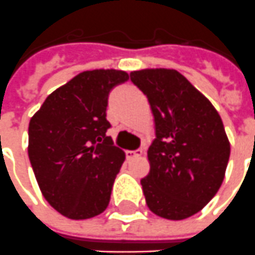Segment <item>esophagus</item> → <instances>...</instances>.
Segmentation results:
<instances>
[{"label": "esophagus", "mask_w": 255, "mask_h": 255, "mask_svg": "<svg viewBox=\"0 0 255 255\" xmlns=\"http://www.w3.org/2000/svg\"><path fill=\"white\" fill-rule=\"evenodd\" d=\"M126 155L128 158H137V157H141L143 155V150L141 148H138V150H134V151H126Z\"/></svg>", "instance_id": "34e87169"}]
</instances>
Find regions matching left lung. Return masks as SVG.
<instances>
[{
    "label": "left lung",
    "mask_w": 255,
    "mask_h": 255,
    "mask_svg": "<svg viewBox=\"0 0 255 255\" xmlns=\"http://www.w3.org/2000/svg\"><path fill=\"white\" fill-rule=\"evenodd\" d=\"M133 83L150 101L155 140L147 151L150 173L141 179L147 207L180 221L201 211L224 182L231 155L218 111L175 69H141Z\"/></svg>",
    "instance_id": "left-lung-1"
}]
</instances>
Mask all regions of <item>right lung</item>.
<instances>
[{
    "label": "right lung",
    "mask_w": 255,
    "mask_h": 255,
    "mask_svg": "<svg viewBox=\"0 0 255 255\" xmlns=\"http://www.w3.org/2000/svg\"><path fill=\"white\" fill-rule=\"evenodd\" d=\"M125 71H84L45 98L29 124V159L48 204L69 219L97 217L110 204L125 152L107 136L108 94Z\"/></svg>",
    "instance_id": "obj_1"
}]
</instances>
